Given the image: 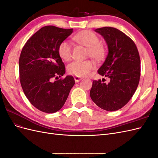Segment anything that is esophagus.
I'll list each match as a JSON object with an SVG mask.
<instances>
[{"label":"esophagus","instance_id":"1","mask_svg":"<svg viewBox=\"0 0 158 158\" xmlns=\"http://www.w3.org/2000/svg\"><path fill=\"white\" fill-rule=\"evenodd\" d=\"M82 79V78L81 77H79V76H74V80H75V82H80V80Z\"/></svg>","mask_w":158,"mask_h":158}]
</instances>
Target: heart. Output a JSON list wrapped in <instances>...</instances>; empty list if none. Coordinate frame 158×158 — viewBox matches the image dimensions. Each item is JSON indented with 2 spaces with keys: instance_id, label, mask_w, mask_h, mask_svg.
Here are the masks:
<instances>
[{
  "instance_id": "heart-1",
  "label": "heart",
  "mask_w": 158,
  "mask_h": 158,
  "mask_svg": "<svg viewBox=\"0 0 158 158\" xmlns=\"http://www.w3.org/2000/svg\"><path fill=\"white\" fill-rule=\"evenodd\" d=\"M73 40L78 44L88 47V55L95 60H99L105 55V48L100 43L99 37L92 31L85 30L77 33L73 37ZM58 52L62 59L69 61L73 54V46L68 41H62L58 47ZM95 67V64L92 60L84 61L76 60L68 66V72L76 76H85Z\"/></svg>"
}]
</instances>
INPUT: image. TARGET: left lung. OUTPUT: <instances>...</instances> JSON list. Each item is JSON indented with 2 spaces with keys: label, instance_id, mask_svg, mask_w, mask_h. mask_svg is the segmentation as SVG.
<instances>
[{
  "label": "left lung",
  "instance_id": "8db88e82",
  "mask_svg": "<svg viewBox=\"0 0 158 158\" xmlns=\"http://www.w3.org/2000/svg\"><path fill=\"white\" fill-rule=\"evenodd\" d=\"M106 40L109 52L98 74L108 77V84L93 80L89 95L98 107L108 111L121 109L136 92L140 77V59L130 37L112 27L95 30ZM103 81V80H102Z\"/></svg>",
  "mask_w": 158,
  "mask_h": 158
}]
</instances>
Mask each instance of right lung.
Returning a JSON list of instances; mask_svg holds the SVG:
<instances>
[{
    "label": "right lung",
    "mask_w": 158,
    "mask_h": 158,
    "mask_svg": "<svg viewBox=\"0 0 158 158\" xmlns=\"http://www.w3.org/2000/svg\"><path fill=\"white\" fill-rule=\"evenodd\" d=\"M73 31L53 26L41 27L27 41L19 59L20 80L23 93L40 111L60 110L75 84L73 76L52 81L65 73L58 47Z\"/></svg>",
    "instance_id": "obj_1"
}]
</instances>
